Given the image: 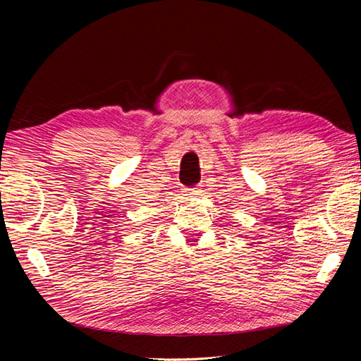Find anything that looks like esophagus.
<instances>
[{"label":"esophagus","mask_w":361,"mask_h":361,"mask_svg":"<svg viewBox=\"0 0 361 361\" xmlns=\"http://www.w3.org/2000/svg\"><path fill=\"white\" fill-rule=\"evenodd\" d=\"M200 192L199 190H196V188H188L187 190V196H190V197H193V196H197Z\"/></svg>","instance_id":"esophagus-1"}]
</instances>
